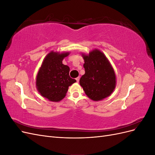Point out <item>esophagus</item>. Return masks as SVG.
<instances>
[{"instance_id":"1","label":"esophagus","mask_w":155,"mask_h":155,"mask_svg":"<svg viewBox=\"0 0 155 155\" xmlns=\"http://www.w3.org/2000/svg\"><path fill=\"white\" fill-rule=\"evenodd\" d=\"M79 79H80V78H79V77H78V78L76 79L77 82H79Z\"/></svg>"}]
</instances>
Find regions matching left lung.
Returning a JSON list of instances; mask_svg holds the SVG:
<instances>
[{
    "instance_id": "obj_1",
    "label": "left lung",
    "mask_w": 155,
    "mask_h": 155,
    "mask_svg": "<svg viewBox=\"0 0 155 155\" xmlns=\"http://www.w3.org/2000/svg\"><path fill=\"white\" fill-rule=\"evenodd\" d=\"M85 73L79 83L86 95L93 101H100L109 96L116 87V75L105 54L97 49L88 55L82 54Z\"/></svg>"
}]
</instances>
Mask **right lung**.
Returning <instances> with one entry per match:
<instances>
[{
    "label": "right lung",
    "instance_id": "obj_1",
    "mask_svg": "<svg viewBox=\"0 0 155 155\" xmlns=\"http://www.w3.org/2000/svg\"><path fill=\"white\" fill-rule=\"evenodd\" d=\"M69 52L51 51L44 59L36 78V87L42 96L58 102L66 96L68 87L76 80L69 76L70 68L63 64Z\"/></svg>",
    "mask_w": 155,
    "mask_h": 155
}]
</instances>
